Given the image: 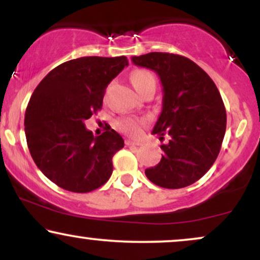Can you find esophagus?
Returning a JSON list of instances; mask_svg holds the SVG:
<instances>
[{
	"label": "esophagus",
	"instance_id": "1",
	"mask_svg": "<svg viewBox=\"0 0 260 260\" xmlns=\"http://www.w3.org/2000/svg\"><path fill=\"white\" fill-rule=\"evenodd\" d=\"M126 145H132V147H136V145H140V142H136V140L126 139Z\"/></svg>",
	"mask_w": 260,
	"mask_h": 260
}]
</instances>
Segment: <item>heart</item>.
<instances>
[{
	"mask_svg": "<svg viewBox=\"0 0 260 260\" xmlns=\"http://www.w3.org/2000/svg\"><path fill=\"white\" fill-rule=\"evenodd\" d=\"M131 82L137 91L142 92L149 85H155V79L153 74L144 70H137L131 74ZM143 124V121L139 118L134 117H123L116 122V127L122 131L123 133L129 134V136H137L140 131V126Z\"/></svg>",
	"mask_w": 260,
	"mask_h": 260,
	"instance_id": "b5f03b06",
	"label": "heart"
}]
</instances>
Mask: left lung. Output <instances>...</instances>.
I'll return each instance as SVG.
<instances>
[{"mask_svg":"<svg viewBox=\"0 0 260 260\" xmlns=\"http://www.w3.org/2000/svg\"><path fill=\"white\" fill-rule=\"evenodd\" d=\"M136 66L149 68L162 85V109L153 128L164 155L145 170L153 183L177 189L194 183L215 162L226 131V110L215 83L189 58L168 52L133 56Z\"/></svg>","mask_w":260,"mask_h":260,"instance_id":"1","label":"left lung"}]
</instances>
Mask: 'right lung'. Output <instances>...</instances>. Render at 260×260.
I'll return each mask as SVG.
<instances>
[{
    "mask_svg": "<svg viewBox=\"0 0 260 260\" xmlns=\"http://www.w3.org/2000/svg\"><path fill=\"white\" fill-rule=\"evenodd\" d=\"M128 66L120 57H80L57 66L39 83L25 111L29 151L58 187L88 193L106 183L123 138L109 127L92 136L84 121L103 107L106 86Z\"/></svg>",
    "mask_w": 260,
    "mask_h": 260,
    "instance_id": "obj_1",
    "label": "right lung"
}]
</instances>
